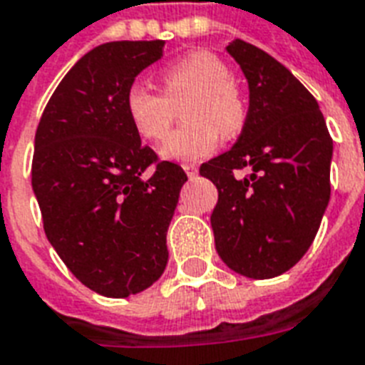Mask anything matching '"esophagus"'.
<instances>
[{"mask_svg":"<svg viewBox=\"0 0 365 365\" xmlns=\"http://www.w3.org/2000/svg\"><path fill=\"white\" fill-rule=\"evenodd\" d=\"M182 169H185V173L188 175V179H194V177L197 175L196 163H185V165H182Z\"/></svg>","mask_w":365,"mask_h":365,"instance_id":"1","label":"esophagus"}]
</instances>
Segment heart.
Wrapping results in <instances>:
<instances>
[{"label": "heart", "mask_w": 365, "mask_h": 365, "mask_svg": "<svg viewBox=\"0 0 365 365\" xmlns=\"http://www.w3.org/2000/svg\"><path fill=\"white\" fill-rule=\"evenodd\" d=\"M162 93L133 83L125 110L133 127L144 140L160 143L169 135L175 106L186 123L163 144L162 156L175 162H196L217 148L221 133L236 137L247 120V103L242 89L230 80L227 64L207 51H192L163 68Z\"/></svg>", "instance_id": "obj_1"}]
</instances>
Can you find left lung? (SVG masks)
Segmentation results:
<instances>
[{
  "instance_id": "obj_1",
  "label": "left lung",
  "mask_w": 365,
  "mask_h": 365,
  "mask_svg": "<svg viewBox=\"0 0 365 365\" xmlns=\"http://www.w3.org/2000/svg\"><path fill=\"white\" fill-rule=\"evenodd\" d=\"M250 87L247 120L232 148L202 163L219 190L215 250L230 270L267 279L309 251L329 203L333 140L316 98L276 58L244 39L227 45ZM236 168L250 175L236 180Z\"/></svg>"
}]
</instances>
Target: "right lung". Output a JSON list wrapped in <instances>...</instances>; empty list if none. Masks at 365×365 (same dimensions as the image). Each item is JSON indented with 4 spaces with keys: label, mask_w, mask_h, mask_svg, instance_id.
<instances>
[{
    "label": "right lung",
    "mask_w": 365,
    "mask_h": 365,
    "mask_svg": "<svg viewBox=\"0 0 365 365\" xmlns=\"http://www.w3.org/2000/svg\"><path fill=\"white\" fill-rule=\"evenodd\" d=\"M165 41H110L70 68L34 143L32 188L47 240L70 272L104 297L148 289L168 264V228L188 177L140 144L129 87Z\"/></svg>",
    "instance_id": "1"
}]
</instances>
